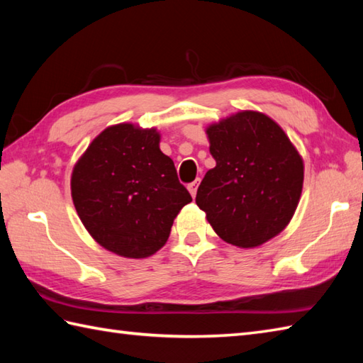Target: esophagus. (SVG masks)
Returning <instances> with one entry per match:
<instances>
[{
	"mask_svg": "<svg viewBox=\"0 0 363 363\" xmlns=\"http://www.w3.org/2000/svg\"><path fill=\"white\" fill-rule=\"evenodd\" d=\"M198 186H199V179H196V181H194V182H190L189 186H187V189H189V191H190V195L191 196H196V190H198Z\"/></svg>",
	"mask_w": 363,
	"mask_h": 363,
	"instance_id": "esophagus-1",
	"label": "esophagus"
}]
</instances>
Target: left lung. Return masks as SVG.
Here are the masks:
<instances>
[{"mask_svg":"<svg viewBox=\"0 0 363 363\" xmlns=\"http://www.w3.org/2000/svg\"><path fill=\"white\" fill-rule=\"evenodd\" d=\"M217 162L196 204L223 240L238 248L268 242L289 225L303 190V159L281 126L245 111L207 128Z\"/></svg>","mask_w":363,"mask_h":363,"instance_id":"8db88e82","label":"left lung"}]
</instances>
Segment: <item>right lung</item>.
Returning <instances> with one entry per match:
<instances>
[{
	"label": "right lung",
	"instance_id": "1",
	"mask_svg": "<svg viewBox=\"0 0 363 363\" xmlns=\"http://www.w3.org/2000/svg\"><path fill=\"white\" fill-rule=\"evenodd\" d=\"M159 142L154 128L121 123L104 129L74 165L76 212L90 235L118 256L143 259L160 250L191 201Z\"/></svg>",
	"mask_w": 363,
	"mask_h": 363
}]
</instances>
